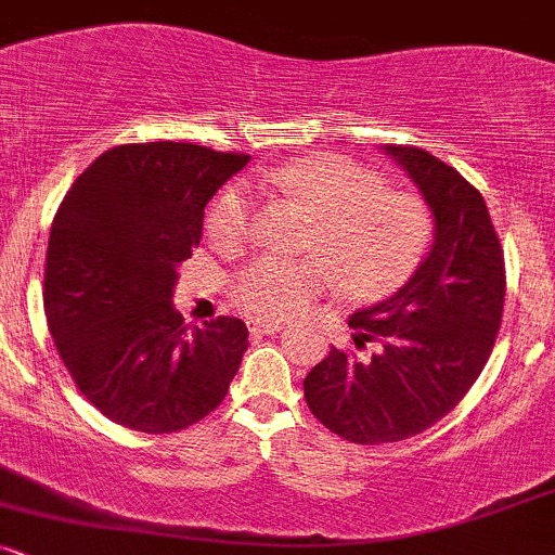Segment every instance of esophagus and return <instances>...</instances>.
<instances>
[{
    "label": "esophagus",
    "instance_id": "obj_1",
    "mask_svg": "<svg viewBox=\"0 0 555 555\" xmlns=\"http://www.w3.org/2000/svg\"><path fill=\"white\" fill-rule=\"evenodd\" d=\"M247 326H250L253 336H260V334H276V331L284 328V323L282 321H260V318H253V321H247Z\"/></svg>",
    "mask_w": 555,
    "mask_h": 555
}]
</instances>
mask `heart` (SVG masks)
Segmentation results:
<instances>
[{
  "label": "heart",
  "mask_w": 555,
  "mask_h": 555,
  "mask_svg": "<svg viewBox=\"0 0 555 555\" xmlns=\"http://www.w3.org/2000/svg\"><path fill=\"white\" fill-rule=\"evenodd\" d=\"M258 188L289 195L315 216L310 247L322 256H260L234 279L245 310L286 318L308 308L339 279L354 295H384L417 269L430 240V216L417 197L384 190V182L341 156H305L258 175ZM214 245L234 250L250 229V197L229 184L206 214Z\"/></svg>",
  "instance_id": "heart-1"
}]
</instances>
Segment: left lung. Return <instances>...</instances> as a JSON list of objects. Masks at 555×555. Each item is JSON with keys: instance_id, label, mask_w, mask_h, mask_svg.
I'll use <instances>...</instances> for the list:
<instances>
[{"instance_id": "left-lung-1", "label": "left lung", "mask_w": 555, "mask_h": 555, "mask_svg": "<svg viewBox=\"0 0 555 555\" xmlns=\"http://www.w3.org/2000/svg\"><path fill=\"white\" fill-rule=\"evenodd\" d=\"M433 216L430 250L393 295L349 318L362 360L331 347L305 378L310 412L344 441L378 446L417 436L475 384L501 326L506 273L486 201L423 149L384 145Z\"/></svg>"}]
</instances>
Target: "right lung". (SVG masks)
I'll return each mask as SVG.
<instances>
[{
  "mask_svg": "<svg viewBox=\"0 0 555 555\" xmlns=\"http://www.w3.org/2000/svg\"><path fill=\"white\" fill-rule=\"evenodd\" d=\"M247 162L193 143H130L67 190L49 234L43 310L75 386L112 423L158 436L224 401L247 326L221 315L190 328L171 297L208 201Z\"/></svg>",
  "mask_w": 555,
  "mask_h": 555,
  "instance_id": "add662e5",
  "label": "right lung"
}]
</instances>
